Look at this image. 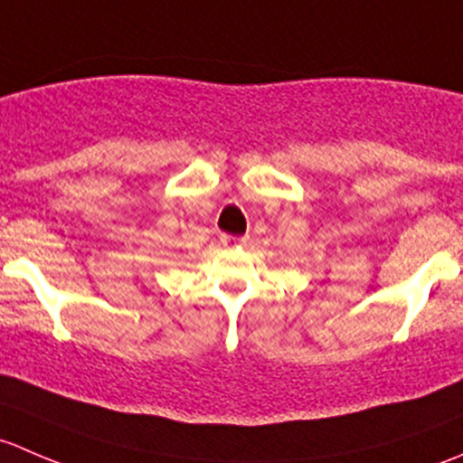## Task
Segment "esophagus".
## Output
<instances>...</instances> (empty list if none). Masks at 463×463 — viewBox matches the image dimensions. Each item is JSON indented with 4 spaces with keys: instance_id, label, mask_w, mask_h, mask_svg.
Wrapping results in <instances>:
<instances>
[{
    "instance_id": "esophagus-1",
    "label": "esophagus",
    "mask_w": 463,
    "mask_h": 463,
    "mask_svg": "<svg viewBox=\"0 0 463 463\" xmlns=\"http://www.w3.org/2000/svg\"><path fill=\"white\" fill-rule=\"evenodd\" d=\"M249 237H235V235H222L223 244H246Z\"/></svg>"
}]
</instances>
